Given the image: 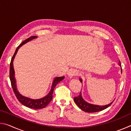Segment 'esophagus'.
<instances>
[{
	"mask_svg": "<svg viewBox=\"0 0 131 131\" xmlns=\"http://www.w3.org/2000/svg\"><path fill=\"white\" fill-rule=\"evenodd\" d=\"M68 74L70 77H72L77 76V75L78 74V72H77V71L73 69V70H71L69 71V72Z\"/></svg>",
	"mask_w": 131,
	"mask_h": 131,
	"instance_id": "obj_1",
	"label": "esophagus"
}]
</instances>
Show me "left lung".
<instances>
[{
	"mask_svg": "<svg viewBox=\"0 0 131 131\" xmlns=\"http://www.w3.org/2000/svg\"><path fill=\"white\" fill-rule=\"evenodd\" d=\"M119 65L121 67V64L120 61L119 62ZM81 82H82L81 79H80ZM74 101L75 103L76 104L77 106L78 107L81 108L82 110H83L84 112H88V113H94V112H100V111L103 110L104 109H106V108L112 105V103L113 102H112V103L108 104L106 106H97L95 105H92V104H90L87 102H86L85 101L83 100V99L82 98L81 93H80V95L79 96H76L74 97Z\"/></svg>",
	"mask_w": 131,
	"mask_h": 131,
	"instance_id": "obj_1",
	"label": "left lung"
}]
</instances>
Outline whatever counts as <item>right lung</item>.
<instances>
[{
  "mask_svg": "<svg viewBox=\"0 0 131 131\" xmlns=\"http://www.w3.org/2000/svg\"><path fill=\"white\" fill-rule=\"evenodd\" d=\"M37 36H30L26 39L25 40L22 42L18 46V47L15 50V51L14 52V55H13V57L12 58V60H11V62L10 64V79L11 81V84H12V87L13 88V91H14L15 95L16 96L18 100L20 103L23 104V105L26 106L29 108H34V109H41V108H43L46 107V106L48 105L49 103L52 100V94L54 92V90L57 85V84L62 80L64 79V76L60 77H56L55 78L54 81H53L52 85L51 87V90L50 92H49L47 96L43 97V98L39 99H32L28 97H26L25 96H22L21 94H19L18 92L17 91L16 85H15V80L14 78V68H13V60L15 57V55H16L18 50L19 48V47L23 45V44L27 43L28 41H30V40H32L35 38H36Z\"/></svg>",
  "mask_w": 131,
  "mask_h": 131,
  "instance_id": "add662e5",
  "label": "right lung"
}]
</instances>
